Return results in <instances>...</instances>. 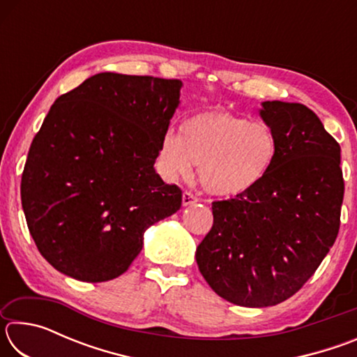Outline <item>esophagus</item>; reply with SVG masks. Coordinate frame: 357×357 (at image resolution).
Instances as JSON below:
<instances>
[{
	"label": "esophagus",
	"instance_id": "esophagus-1",
	"mask_svg": "<svg viewBox=\"0 0 357 357\" xmlns=\"http://www.w3.org/2000/svg\"><path fill=\"white\" fill-rule=\"evenodd\" d=\"M197 202H198V198L193 195L192 192H184L183 193V204H184V206H189V204H193Z\"/></svg>",
	"mask_w": 357,
	"mask_h": 357
}]
</instances>
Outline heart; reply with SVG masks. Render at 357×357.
I'll list each match as a JSON object with an SVG mask.
<instances>
[{
	"mask_svg": "<svg viewBox=\"0 0 357 357\" xmlns=\"http://www.w3.org/2000/svg\"><path fill=\"white\" fill-rule=\"evenodd\" d=\"M279 142L264 123H250L225 110L197 113L181 124L179 135L167 132L159 165L168 179L189 176L192 164L211 195L234 198L249 193L273 170Z\"/></svg>",
	"mask_w": 357,
	"mask_h": 357,
	"instance_id": "b5f03b06",
	"label": "heart"
}]
</instances>
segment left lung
Wrapping results in <instances>:
<instances>
[{
	"mask_svg": "<svg viewBox=\"0 0 357 357\" xmlns=\"http://www.w3.org/2000/svg\"><path fill=\"white\" fill-rule=\"evenodd\" d=\"M279 142L275 164L249 193L214 202L197 264L220 298L269 307L291 298L335 243L343 203L340 144L310 108L263 102Z\"/></svg>",
	"mask_w": 357,
	"mask_h": 357,
	"instance_id": "obj_1",
	"label": "left lung"
}]
</instances>
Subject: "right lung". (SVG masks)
Wrapping results in <instances>:
<instances>
[{
    "label": "right lung",
    "mask_w": 357,
    "mask_h": 357,
    "mask_svg": "<svg viewBox=\"0 0 357 357\" xmlns=\"http://www.w3.org/2000/svg\"><path fill=\"white\" fill-rule=\"evenodd\" d=\"M181 80L102 72L55 100L29 148L22 206L40 255L82 282L129 269L183 190L154 170Z\"/></svg>",
    "instance_id": "add662e5"
}]
</instances>
